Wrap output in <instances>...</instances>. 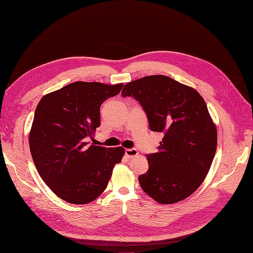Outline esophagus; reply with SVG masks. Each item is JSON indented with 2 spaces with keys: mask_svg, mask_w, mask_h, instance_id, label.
<instances>
[{
  "mask_svg": "<svg viewBox=\"0 0 253 253\" xmlns=\"http://www.w3.org/2000/svg\"><path fill=\"white\" fill-rule=\"evenodd\" d=\"M138 155V151L136 149H127L125 151V156L128 159H132L133 157H136Z\"/></svg>",
  "mask_w": 253,
  "mask_h": 253,
  "instance_id": "1",
  "label": "esophagus"
}]
</instances>
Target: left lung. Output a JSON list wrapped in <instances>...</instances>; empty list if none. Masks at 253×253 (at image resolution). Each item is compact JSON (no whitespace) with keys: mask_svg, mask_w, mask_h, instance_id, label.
Wrapping results in <instances>:
<instances>
[{"mask_svg":"<svg viewBox=\"0 0 253 253\" xmlns=\"http://www.w3.org/2000/svg\"><path fill=\"white\" fill-rule=\"evenodd\" d=\"M122 96L135 98L150 129L164 134L158 152L147 155L149 170L138 177L142 190L161 204L191 196L205 179L217 145L216 127L202 96L163 75L127 83Z\"/></svg>","mask_w":253,"mask_h":253,"instance_id":"8db88e82","label":"left lung"}]
</instances>
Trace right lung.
Here are the masks:
<instances>
[{"instance_id": "add662e5", "label": "right lung", "mask_w": 253, "mask_h": 253, "mask_svg": "<svg viewBox=\"0 0 253 253\" xmlns=\"http://www.w3.org/2000/svg\"><path fill=\"white\" fill-rule=\"evenodd\" d=\"M123 84L74 82L40 100L30 132L34 163L44 182L72 204L94 201L108 187L125 150L89 144L100 126V105Z\"/></svg>"}]
</instances>
